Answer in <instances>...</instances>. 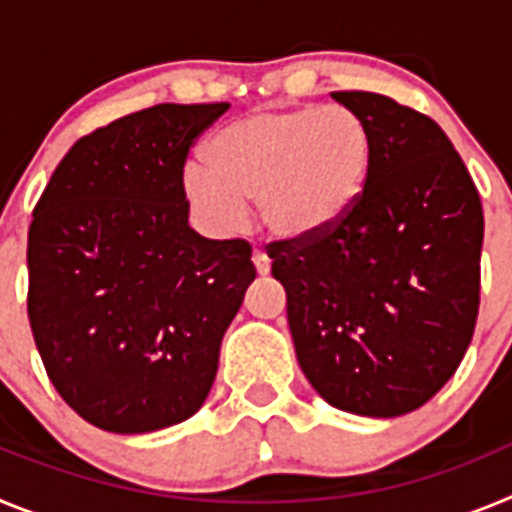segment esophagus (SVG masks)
Returning <instances> with one entry per match:
<instances>
[{
  "instance_id": "1",
  "label": "esophagus",
  "mask_w": 512,
  "mask_h": 512,
  "mask_svg": "<svg viewBox=\"0 0 512 512\" xmlns=\"http://www.w3.org/2000/svg\"><path fill=\"white\" fill-rule=\"evenodd\" d=\"M253 264H256V271H259L261 277H266V274L271 271V259L266 256V251H261V248L253 251Z\"/></svg>"
}]
</instances>
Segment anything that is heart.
I'll return each mask as SVG.
<instances>
[{"label":"heart","instance_id":"obj_1","mask_svg":"<svg viewBox=\"0 0 512 512\" xmlns=\"http://www.w3.org/2000/svg\"><path fill=\"white\" fill-rule=\"evenodd\" d=\"M372 169V133L343 104L253 112L207 143V164L184 169V197L202 223L230 233L246 200L277 241L325 238L356 210Z\"/></svg>","mask_w":512,"mask_h":512}]
</instances>
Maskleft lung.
<instances>
[{
	"label": "left lung",
	"mask_w": 512,
	"mask_h": 512,
	"mask_svg": "<svg viewBox=\"0 0 512 512\" xmlns=\"http://www.w3.org/2000/svg\"><path fill=\"white\" fill-rule=\"evenodd\" d=\"M330 97L372 133L369 182L330 235L271 243V274L318 395L346 413L397 418L431 400L472 343L485 215L431 117L374 92Z\"/></svg>",
	"instance_id": "obj_1"
}]
</instances>
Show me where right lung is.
<instances>
[{
    "instance_id": "add662e5",
    "label": "right lung",
    "mask_w": 512,
    "mask_h": 512,
    "mask_svg": "<svg viewBox=\"0 0 512 512\" xmlns=\"http://www.w3.org/2000/svg\"><path fill=\"white\" fill-rule=\"evenodd\" d=\"M228 107L156 104L97 128L33 210L35 346L58 395L102 431L151 433L197 413L256 279L248 241L189 228V148Z\"/></svg>"
}]
</instances>
